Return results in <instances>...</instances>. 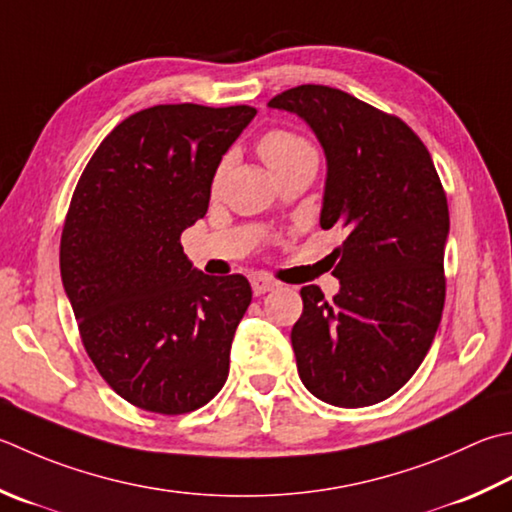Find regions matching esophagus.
I'll list each match as a JSON object with an SVG mask.
<instances>
[{
    "label": "esophagus",
    "mask_w": 512,
    "mask_h": 512,
    "mask_svg": "<svg viewBox=\"0 0 512 512\" xmlns=\"http://www.w3.org/2000/svg\"><path fill=\"white\" fill-rule=\"evenodd\" d=\"M250 286H253V293H255V295H264V293H268V290L277 288L279 284L275 282L273 277H268V275L257 273V275L250 277Z\"/></svg>",
    "instance_id": "34e87169"
}]
</instances>
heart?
I'll return each instance as SVG.
<instances>
[{"instance_id": "obj_1", "label": "heart", "mask_w": 512, "mask_h": 512, "mask_svg": "<svg viewBox=\"0 0 512 512\" xmlns=\"http://www.w3.org/2000/svg\"><path fill=\"white\" fill-rule=\"evenodd\" d=\"M257 153L264 159V164L273 170V173L286 168L288 164L297 162V159H304L308 155H317L313 144H310L308 139H304L302 135H297V133H293V130H286V128L266 130V133L259 137V142H257ZM222 175H224V168H219L215 175V184L222 179Z\"/></svg>"}]
</instances>
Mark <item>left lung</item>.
Instances as JSON below:
<instances>
[{
	"instance_id": "8db88e82",
	"label": "left lung",
	"mask_w": 512,
	"mask_h": 512,
	"mask_svg": "<svg viewBox=\"0 0 512 512\" xmlns=\"http://www.w3.org/2000/svg\"><path fill=\"white\" fill-rule=\"evenodd\" d=\"M268 106L313 128L328 162L319 224L348 233L333 253L339 293L299 290L297 373L326 404L384 402L415 375L442 319L444 186L413 128L344 90L304 84Z\"/></svg>"
}]
</instances>
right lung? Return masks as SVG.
<instances>
[{
	"label": "right lung",
	"mask_w": 512,
	"mask_h": 512,
	"mask_svg": "<svg viewBox=\"0 0 512 512\" xmlns=\"http://www.w3.org/2000/svg\"><path fill=\"white\" fill-rule=\"evenodd\" d=\"M255 113L139 110L99 144L70 199L59 268L79 337L104 382L148 413H190L226 384L253 290L244 275L193 268L179 237L206 215L222 155Z\"/></svg>",
	"instance_id": "1"
}]
</instances>
